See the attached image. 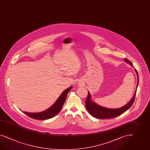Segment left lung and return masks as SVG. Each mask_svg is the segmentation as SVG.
I'll list each match as a JSON object with an SVG mask.
<instances>
[{
    "instance_id": "8db88e82",
    "label": "left lung",
    "mask_w": 150,
    "mask_h": 150,
    "mask_svg": "<svg viewBox=\"0 0 150 150\" xmlns=\"http://www.w3.org/2000/svg\"><path fill=\"white\" fill-rule=\"evenodd\" d=\"M127 63H128L130 65H132V63L127 59H125ZM136 73L137 74L138 76V82H137V86L139 83V76L137 70L135 69ZM137 93V90L134 94L133 97L130 100V101L127 103L126 105L122 107L119 109H108L105 108L104 107H102L98 105L95 103L91 100V95L89 92H88V96L87 99L86 100V106L87 111L89 112V113L94 117L97 118H100V119H104V118H111L117 117L118 116L121 115L122 113H124L128 109H129L132 106L133 104L134 101L135 100V98Z\"/></svg>"
}]
</instances>
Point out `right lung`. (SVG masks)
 <instances>
[{
    "label": "right lung",
    "mask_w": 150,
    "mask_h": 150,
    "mask_svg": "<svg viewBox=\"0 0 150 150\" xmlns=\"http://www.w3.org/2000/svg\"><path fill=\"white\" fill-rule=\"evenodd\" d=\"M71 88L72 86L65 90L59 96V97L58 98L57 101L54 103V104L48 109L46 110L45 111L38 113H29L24 111H23V112L27 115L29 117L35 120H43L53 117L59 113L61 111V109L64 103L67 94Z\"/></svg>",
    "instance_id": "add662e5"
}]
</instances>
